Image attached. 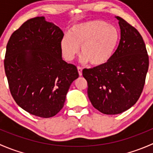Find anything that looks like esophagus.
Listing matches in <instances>:
<instances>
[{
	"label": "esophagus",
	"instance_id": "34e87169",
	"mask_svg": "<svg viewBox=\"0 0 153 153\" xmlns=\"http://www.w3.org/2000/svg\"><path fill=\"white\" fill-rule=\"evenodd\" d=\"M82 70L83 69L81 67H78V74H79L80 76L82 75Z\"/></svg>",
	"mask_w": 153,
	"mask_h": 153
}]
</instances>
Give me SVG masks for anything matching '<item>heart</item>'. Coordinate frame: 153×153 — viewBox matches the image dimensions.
<instances>
[{
  "mask_svg": "<svg viewBox=\"0 0 153 153\" xmlns=\"http://www.w3.org/2000/svg\"><path fill=\"white\" fill-rule=\"evenodd\" d=\"M118 41L119 32L115 27L103 21H89L73 26L69 35L63 37L60 47L66 61H72L81 46V62L100 66L112 58Z\"/></svg>",
  "mask_w": 153,
  "mask_h": 153,
  "instance_id": "b5f03b06",
  "label": "heart"
}]
</instances>
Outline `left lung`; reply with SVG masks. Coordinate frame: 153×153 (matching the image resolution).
<instances>
[{"mask_svg":"<svg viewBox=\"0 0 153 153\" xmlns=\"http://www.w3.org/2000/svg\"><path fill=\"white\" fill-rule=\"evenodd\" d=\"M121 40L112 58L102 65L83 69L92 106L106 115L122 113L132 107L143 89L149 56L141 34L116 16Z\"/></svg>","mask_w":153,"mask_h":153,"instance_id":"8db88e82","label":"left lung"}]
</instances>
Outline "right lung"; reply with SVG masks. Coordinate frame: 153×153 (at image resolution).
Masks as SVG:
<instances>
[{"mask_svg":"<svg viewBox=\"0 0 153 153\" xmlns=\"http://www.w3.org/2000/svg\"><path fill=\"white\" fill-rule=\"evenodd\" d=\"M61 29L44 17L31 18L12 33L4 69L10 92L18 106L41 118H50L64 105L77 67L62 59Z\"/></svg>","mask_w":153,"mask_h":153,"instance_id":"right-lung-1","label":"right lung"}]
</instances>
